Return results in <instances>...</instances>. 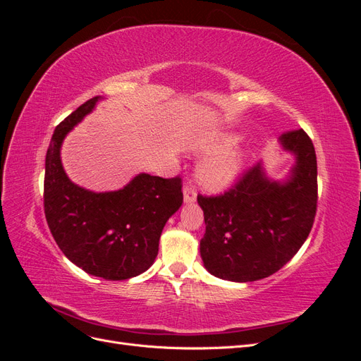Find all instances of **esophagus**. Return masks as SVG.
<instances>
[{"label":"esophagus","instance_id":"34e87169","mask_svg":"<svg viewBox=\"0 0 361 361\" xmlns=\"http://www.w3.org/2000/svg\"><path fill=\"white\" fill-rule=\"evenodd\" d=\"M195 199H197V191H195L194 185L191 182H187V185H185L183 188V200L185 203H192L195 202Z\"/></svg>","mask_w":361,"mask_h":361}]
</instances>
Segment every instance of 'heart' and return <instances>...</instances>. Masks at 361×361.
<instances>
[{"instance_id": "obj_1", "label": "heart", "mask_w": 361, "mask_h": 361, "mask_svg": "<svg viewBox=\"0 0 361 361\" xmlns=\"http://www.w3.org/2000/svg\"><path fill=\"white\" fill-rule=\"evenodd\" d=\"M238 140L236 134H223L203 146L204 150L211 152L233 145ZM243 164V155L238 150L228 149L223 154L206 161L200 169V179L209 190H221L236 176Z\"/></svg>"}]
</instances>
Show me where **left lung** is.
Listing matches in <instances>:
<instances>
[{"mask_svg":"<svg viewBox=\"0 0 361 361\" xmlns=\"http://www.w3.org/2000/svg\"><path fill=\"white\" fill-rule=\"evenodd\" d=\"M280 143L297 158L286 182L268 179L257 164L224 194L197 195L206 224L200 255L218 279L269 277L297 255L312 231L318 204L313 143L302 129L281 134Z\"/></svg>","mask_w":361,"mask_h":361,"instance_id":"8db88e82","label":"left lung"}]
</instances>
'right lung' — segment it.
Listing matches in <instances>:
<instances>
[{
    "mask_svg": "<svg viewBox=\"0 0 361 361\" xmlns=\"http://www.w3.org/2000/svg\"><path fill=\"white\" fill-rule=\"evenodd\" d=\"M99 99L84 102L54 130L45 159L43 207L54 239L72 264L105 280H128L155 262L162 228L183 202L182 179L141 173L110 192L71 182L61 166V143Z\"/></svg>",
    "mask_w": 361,
    "mask_h": 361,
    "instance_id": "right-lung-1",
    "label": "right lung"
}]
</instances>
